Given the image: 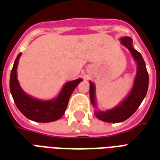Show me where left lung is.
<instances>
[{
    "label": "left lung",
    "mask_w": 160,
    "mask_h": 160,
    "mask_svg": "<svg viewBox=\"0 0 160 160\" xmlns=\"http://www.w3.org/2000/svg\"><path fill=\"white\" fill-rule=\"evenodd\" d=\"M120 41L121 43L130 51L131 55L137 64V72L130 92L118 106L111 110L99 111L97 110L95 85L90 81L91 103L96 109L95 116L99 120L106 122H121L130 118L143 101L148 89V73L143 57L137 50L134 49L132 42L133 40L129 37H123Z\"/></svg>",
    "instance_id": "obj_1"
}]
</instances>
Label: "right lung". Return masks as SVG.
Returning <instances> with one entry per match:
<instances>
[{
	"label": "right lung",
	"mask_w": 160,
	"mask_h": 160,
	"mask_svg": "<svg viewBox=\"0 0 160 160\" xmlns=\"http://www.w3.org/2000/svg\"><path fill=\"white\" fill-rule=\"evenodd\" d=\"M19 53L10 74V92L19 111L26 118L38 122H50L60 119L65 113L71 94L82 79L65 83L59 95L50 100H39L26 93L19 86L17 79V68L19 64Z\"/></svg>",
	"instance_id": "obj_1"
}]
</instances>
